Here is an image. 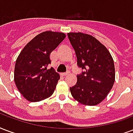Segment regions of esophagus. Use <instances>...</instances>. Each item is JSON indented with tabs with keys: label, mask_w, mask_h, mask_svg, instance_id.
Wrapping results in <instances>:
<instances>
[{
	"label": "esophagus",
	"mask_w": 133,
	"mask_h": 133,
	"mask_svg": "<svg viewBox=\"0 0 133 133\" xmlns=\"http://www.w3.org/2000/svg\"><path fill=\"white\" fill-rule=\"evenodd\" d=\"M68 74H69V72H65V73L62 74V76H67Z\"/></svg>",
	"instance_id": "esophagus-1"
}]
</instances>
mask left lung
Masks as SVG:
<instances>
[{"label": "left lung", "instance_id": "left-lung-1", "mask_svg": "<svg viewBox=\"0 0 133 133\" xmlns=\"http://www.w3.org/2000/svg\"><path fill=\"white\" fill-rule=\"evenodd\" d=\"M68 37L74 49L77 65L84 71L70 87L71 94L81 104L96 105L105 99L115 81L113 57L94 37L82 32H69Z\"/></svg>", "mask_w": 133, "mask_h": 133}]
</instances>
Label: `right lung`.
<instances>
[{
	"label": "right lung",
	"instance_id": "1",
	"mask_svg": "<svg viewBox=\"0 0 133 133\" xmlns=\"http://www.w3.org/2000/svg\"><path fill=\"white\" fill-rule=\"evenodd\" d=\"M65 37L63 32H43L29 42L17 57L14 81L29 101L38 102L53 94L60 76L53 68L47 69L49 55Z\"/></svg>",
	"mask_w": 133,
	"mask_h": 133
}]
</instances>
